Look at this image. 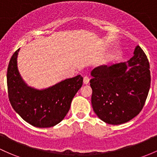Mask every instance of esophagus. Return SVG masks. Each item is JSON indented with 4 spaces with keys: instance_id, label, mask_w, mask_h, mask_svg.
Listing matches in <instances>:
<instances>
[{
    "instance_id": "1",
    "label": "esophagus",
    "mask_w": 157,
    "mask_h": 157,
    "mask_svg": "<svg viewBox=\"0 0 157 157\" xmlns=\"http://www.w3.org/2000/svg\"><path fill=\"white\" fill-rule=\"evenodd\" d=\"M84 85H87L89 83V78L87 76H85L83 78Z\"/></svg>"
}]
</instances>
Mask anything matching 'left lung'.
Here are the masks:
<instances>
[{
	"instance_id": "left-lung-1",
	"label": "left lung",
	"mask_w": 157,
	"mask_h": 157,
	"mask_svg": "<svg viewBox=\"0 0 157 157\" xmlns=\"http://www.w3.org/2000/svg\"><path fill=\"white\" fill-rule=\"evenodd\" d=\"M128 61L91 72V104L102 121L112 125L128 122L139 114L151 86L147 58L139 45Z\"/></svg>"
}]
</instances>
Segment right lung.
<instances>
[{
  "mask_svg": "<svg viewBox=\"0 0 157 157\" xmlns=\"http://www.w3.org/2000/svg\"><path fill=\"white\" fill-rule=\"evenodd\" d=\"M19 49L13 55L7 69L8 95L11 105L32 126L47 128L57 125L68 113L72 99L82 86L83 78L78 75L41 90L28 86L18 69Z\"/></svg>",
  "mask_w": 157,
  "mask_h": 157,
  "instance_id": "1",
  "label": "right lung"
}]
</instances>
